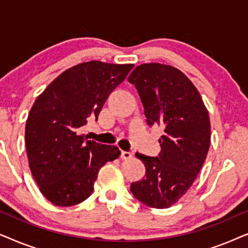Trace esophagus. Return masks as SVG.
<instances>
[{"mask_svg":"<svg viewBox=\"0 0 248 248\" xmlns=\"http://www.w3.org/2000/svg\"><path fill=\"white\" fill-rule=\"evenodd\" d=\"M132 157H133V155H132L131 152H128V151H122L121 152V158L122 159H131Z\"/></svg>","mask_w":248,"mask_h":248,"instance_id":"obj_1","label":"esophagus"}]
</instances>
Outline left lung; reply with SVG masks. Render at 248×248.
<instances>
[{"instance_id": "left-lung-1", "label": "left lung", "mask_w": 248, "mask_h": 248, "mask_svg": "<svg viewBox=\"0 0 248 248\" xmlns=\"http://www.w3.org/2000/svg\"><path fill=\"white\" fill-rule=\"evenodd\" d=\"M128 82L137 88L148 125L164 131L158 157L135 155L143 161L145 177L132 183L131 192L150 208H169L188 191L204 164L211 139L208 109L192 81L174 66L141 64Z\"/></svg>"}]
</instances>
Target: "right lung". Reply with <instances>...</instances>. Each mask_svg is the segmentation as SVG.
I'll use <instances>...</instances> for the list:
<instances>
[{
  "instance_id": "1",
  "label": "right lung",
  "mask_w": 248,
  "mask_h": 248,
  "mask_svg": "<svg viewBox=\"0 0 248 248\" xmlns=\"http://www.w3.org/2000/svg\"><path fill=\"white\" fill-rule=\"evenodd\" d=\"M133 66L80 63L37 97L26 122L27 155L40 192L53 204L71 206L89 198L99 169L120 157L117 147L87 140L80 132L88 121L98 120L108 96Z\"/></svg>"
}]
</instances>
